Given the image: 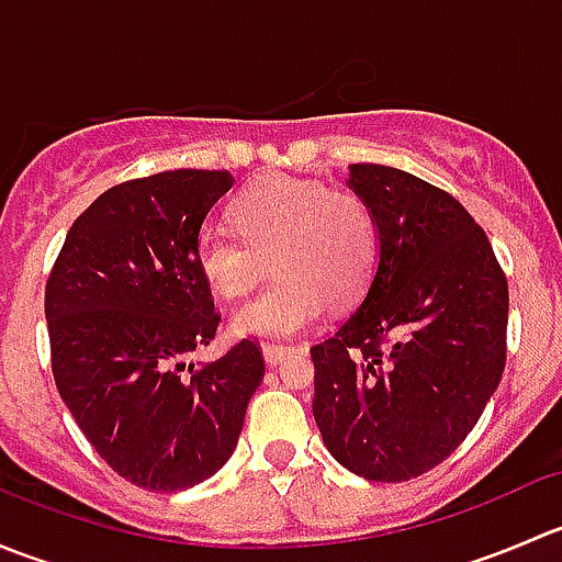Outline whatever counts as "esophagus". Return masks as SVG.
<instances>
[{
  "mask_svg": "<svg viewBox=\"0 0 562 562\" xmlns=\"http://www.w3.org/2000/svg\"><path fill=\"white\" fill-rule=\"evenodd\" d=\"M291 353L293 348H288V345H274V342L263 345V359L269 361V364H282Z\"/></svg>",
  "mask_w": 562,
  "mask_h": 562,
  "instance_id": "obj_1",
  "label": "esophagus"
}]
</instances>
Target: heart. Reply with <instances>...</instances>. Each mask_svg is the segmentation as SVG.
I'll use <instances>...</instances> for the list:
<instances>
[{"mask_svg": "<svg viewBox=\"0 0 562 562\" xmlns=\"http://www.w3.org/2000/svg\"><path fill=\"white\" fill-rule=\"evenodd\" d=\"M234 220L236 228L212 223L198 231L195 266L214 293L239 299L271 258L274 282L234 315L241 337H293L313 326L328 299L345 307L364 296L375 274L381 231L356 190L269 176L236 198Z\"/></svg>", "mask_w": 562, "mask_h": 562, "instance_id": "b5f03b06", "label": "heart"}]
</instances>
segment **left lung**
I'll return each instance as SVG.
<instances>
[{
	"instance_id": "obj_1",
	"label": "left lung",
	"mask_w": 562,
	"mask_h": 562,
	"mask_svg": "<svg viewBox=\"0 0 562 562\" xmlns=\"http://www.w3.org/2000/svg\"><path fill=\"white\" fill-rule=\"evenodd\" d=\"M381 231L375 274L313 345V416L328 454L367 481H407L457 451L506 367L508 282L449 192L389 166H350Z\"/></svg>"
}]
</instances>
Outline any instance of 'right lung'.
Returning a JSON list of instances; mask_svg holds the SVG:
<instances>
[{"label": "right lung", "mask_w": 562, "mask_h": 562, "mask_svg": "<svg viewBox=\"0 0 562 562\" xmlns=\"http://www.w3.org/2000/svg\"><path fill=\"white\" fill-rule=\"evenodd\" d=\"M231 187L228 171L195 168L111 187L72 223L45 285L61 402L94 451L144 490L212 479L263 381L249 339L217 361H187L217 331L195 236Z\"/></svg>", "instance_id": "right-lung-1"}]
</instances>
